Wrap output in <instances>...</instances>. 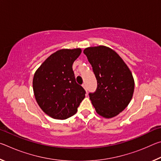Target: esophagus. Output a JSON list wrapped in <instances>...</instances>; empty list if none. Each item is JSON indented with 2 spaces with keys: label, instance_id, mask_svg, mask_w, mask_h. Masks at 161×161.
<instances>
[{
  "label": "esophagus",
  "instance_id": "esophagus-1",
  "mask_svg": "<svg viewBox=\"0 0 161 161\" xmlns=\"http://www.w3.org/2000/svg\"><path fill=\"white\" fill-rule=\"evenodd\" d=\"M82 86L84 87V89H85L86 92H87V88H86V84H82Z\"/></svg>",
  "mask_w": 161,
  "mask_h": 161
}]
</instances>
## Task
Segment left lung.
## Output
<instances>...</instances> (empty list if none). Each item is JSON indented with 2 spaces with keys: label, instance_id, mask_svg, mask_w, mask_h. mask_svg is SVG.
I'll list each match as a JSON object with an SVG mask.
<instances>
[{
  "label": "left lung",
  "instance_id": "left-lung-1",
  "mask_svg": "<svg viewBox=\"0 0 161 161\" xmlns=\"http://www.w3.org/2000/svg\"><path fill=\"white\" fill-rule=\"evenodd\" d=\"M97 81L89 99L99 115L112 118L125 109L132 99L134 80L129 67L115 51L105 46L84 50Z\"/></svg>",
  "mask_w": 161,
  "mask_h": 161
}]
</instances>
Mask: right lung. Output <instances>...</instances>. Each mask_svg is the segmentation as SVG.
<instances>
[{
	"instance_id": "add662e5",
	"label": "right lung",
	"mask_w": 161,
	"mask_h": 161,
	"mask_svg": "<svg viewBox=\"0 0 161 161\" xmlns=\"http://www.w3.org/2000/svg\"><path fill=\"white\" fill-rule=\"evenodd\" d=\"M81 49L60 50L49 57L35 73L34 94L40 107L55 119L76 114L86 92L76 81L72 64Z\"/></svg>"
}]
</instances>
